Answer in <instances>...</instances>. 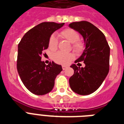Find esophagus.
Returning <instances> with one entry per match:
<instances>
[{"mask_svg": "<svg viewBox=\"0 0 124 124\" xmlns=\"http://www.w3.org/2000/svg\"><path fill=\"white\" fill-rule=\"evenodd\" d=\"M67 68V66H65V65H63V66H62V68H63V70H65L66 68Z\"/></svg>", "mask_w": 124, "mask_h": 124, "instance_id": "esophagus-1", "label": "esophagus"}]
</instances>
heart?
<instances>
[{
	"label": "heart",
	"mask_w": 124,
	"mask_h": 124,
	"mask_svg": "<svg viewBox=\"0 0 124 124\" xmlns=\"http://www.w3.org/2000/svg\"><path fill=\"white\" fill-rule=\"evenodd\" d=\"M59 36L63 39H67L70 43H72V49L74 52L79 53L82 52L84 49V43L79 40V34L76 30L73 29H65L59 33ZM57 38L55 36H51L48 39V47L50 50L55 51L57 48ZM74 59V55L71 53H64L62 52H58L55 54L54 56V60L56 63L67 65Z\"/></svg>",
	"instance_id": "obj_1"
}]
</instances>
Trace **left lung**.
Returning a JSON list of instances; mask_svg holds the SVG:
<instances>
[{
    "label": "left lung",
    "instance_id": "obj_1",
    "mask_svg": "<svg viewBox=\"0 0 124 124\" xmlns=\"http://www.w3.org/2000/svg\"><path fill=\"white\" fill-rule=\"evenodd\" d=\"M69 27L83 36L85 45L82 55L75 61H84L85 67L70 66L74 70L69 79L70 88L79 95H90L101 86L108 74L110 48L104 34L90 22H72Z\"/></svg>",
    "mask_w": 124,
    "mask_h": 124
}]
</instances>
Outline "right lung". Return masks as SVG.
Returning a JSON list of instances; mask_svg holds the SVG:
<instances>
[{
    "label": "right lung",
    "instance_id": "obj_1",
    "mask_svg": "<svg viewBox=\"0 0 124 124\" xmlns=\"http://www.w3.org/2000/svg\"><path fill=\"white\" fill-rule=\"evenodd\" d=\"M64 24L41 23L27 32L18 44V72L25 86L35 95H43L51 92L56 76L63 70L61 65L53 61L46 65L41 59L52 34Z\"/></svg>",
    "mask_w": 124,
    "mask_h": 124
}]
</instances>
